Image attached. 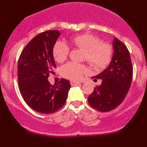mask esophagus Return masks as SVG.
I'll return each instance as SVG.
<instances>
[{"label": "esophagus", "instance_id": "esophagus-1", "mask_svg": "<svg viewBox=\"0 0 147 147\" xmlns=\"http://www.w3.org/2000/svg\"><path fill=\"white\" fill-rule=\"evenodd\" d=\"M80 84V82H76V81H71V86H75V85H77Z\"/></svg>", "mask_w": 147, "mask_h": 147}]
</instances>
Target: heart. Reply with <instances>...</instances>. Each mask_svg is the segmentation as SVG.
I'll return each instance as SVG.
<instances>
[{
	"instance_id": "1",
	"label": "heart",
	"mask_w": 147,
	"mask_h": 147,
	"mask_svg": "<svg viewBox=\"0 0 147 147\" xmlns=\"http://www.w3.org/2000/svg\"><path fill=\"white\" fill-rule=\"evenodd\" d=\"M75 47L85 51V59L93 69L102 71L109 66L113 59V49L111 44L103 42L100 37L85 34L72 39ZM70 54V48L66 42L58 41L53 49V55L58 62L65 61ZM61 74L69 80H80L88 73V67L83 64L70 62L61 67Z\"/></svg>"
}]
</instances>
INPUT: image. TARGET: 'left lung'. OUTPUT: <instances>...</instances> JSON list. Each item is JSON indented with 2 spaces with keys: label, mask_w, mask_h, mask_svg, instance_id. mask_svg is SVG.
Listing matches in <instances>:
<instances>
[{
  "label": "left lung",
  "mask_w": 147,
  "mask_h": 147,
  "mask_svg": "<svg viewBox=\"0 0 147 147\" xmlns=\"http://www.w3.org/2000/svg\"><path fill=\"white\" fill-rule=\"evenodd\" d=\"M113 55L108 67L94 80H102V84L94 88L88 96L89 105L100 112L114 110L124 101L129 91L132 79V65L127 46L114 37Z\"/></svg>",
  "instance_id": "1"
}]
</instances>
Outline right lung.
I'll use <instances>...</instances> for the list:
<instances>
[{
  "label": "right lung",
  "mask_w": 147,
  "mask_h": 147,
  "mask_svg": "<svg viewBox=\"0 0 147 147\" xmlns=\"http://www.w3.org/2000/svg\"><path fill=\"white\" fill-rule=\"evenodd\" d=\"M60 32L45 31L35 36L22 51L18 65V81L26 103L36 112L51 114L65 105L70 82L61 79L51 85L49 74L56 67L53 49Z\"/></svg>",
  "instance_id": "right-lung-1"
}]
</instances>
